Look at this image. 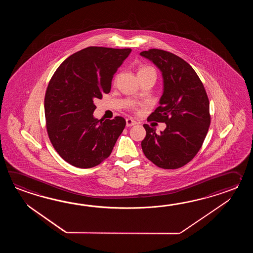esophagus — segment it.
I'll return each mask as SVG.
<instances>
[{"label":"esophagus","mask_w":253,"mask_h":253,"mask_svg":"<svg viewBox=\"0 0 253 253\" xmlns=\"http://www.w3.org/2000/svg\"><path fill=\"white\" fill-rule=\"evenodd\" d=\"M126 126H132L137 124L136 121L132 119V118H127V119H126Z\"/></svg>","instance_id":"34e87169"}]
</instances>
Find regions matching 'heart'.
Returning <instances> with one entry per match:
<instances>
[{"label": "heart", "instance_id": "1", "mask_svg": "<svg viewBox=\"0 0 253 253\" xmlns=\"http://www.w3.org/2000/svg\"><path fill=\"white\" fill-rule=\"evenodd\" d=\"M149 73L156 74V70L150 66H141L138 70V72H137V75H145V74H149ZM115 81H116V79H115Z\"/></svg>", "mask_w": 253, "mask_h": 253}]
</instances>
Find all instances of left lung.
Segmentation results:
<instances>
[{
  "mask_svg": "<svg viewBox=\"0 0 253 253\" xmlns=\"http://www.w3.org/2000/svg\"><path fill=\"white\" fill-rule=\"evenodd\" d=\"M140 55L153 61L164 79L160 106L147 120L167 124L159 134L144 125L142 150L157 167L177 169L191 161L203 145L211 124L209 98L196 72L182 58L158 48Z\"/></svg>",
  "mask_w": 253,
  "mask_h": 253,
  "instance_id": "obj_1",
  "label": "left lung"
}]
</instances>
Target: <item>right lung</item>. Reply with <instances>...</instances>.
<instances>
[{"label": "right lung", "mask_w": 253, "mask_h": 253, "mask_svg": "<svg viewBox=\"0 0 253 253\" xmlns=\"http://www.w3.org/2000/svg\"><path fill=\"white\" fill-rule=\"evenodd\" d=\"M131 48L87 47L70 55L48 82L44 99L48 138L62 159L91 168L110 156L126 126L122 117L94 119V100L111 89L114 74Z\"/></svg>", "instance_id": "1"}]
</instances>
